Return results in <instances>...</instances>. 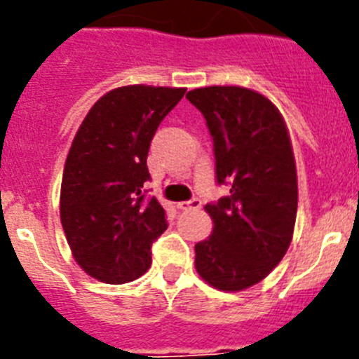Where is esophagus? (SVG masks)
<instances>
[{"instance_id":"obj_1","label":"esophagus","mask_w":359,"mask_h":359,"mask_svg":"<svg viewBox=\"0 0 359 359\" xmlns=\"http://www.w3.org/2000/svg\"><path fill=\"white\" fill-rule=\"evenodd\" d=\"M203 201L199 198H192L189 199V201H182L177 203V208H182V210H198V208H201Z\"/></svg>"}]
</instances>
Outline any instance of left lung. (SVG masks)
<instances>
[{
	"label": "left lung",
	"mask_w": 359,
	"mask_h": 359,
	"mask_svg": "<svg viewBox=\"0 0 359 359\" xmlns=\"http://www.w3.org/2000/svg\"><path fill=\"white\" fill-rule=\"evenodd\" d=\"M207 120L215 182L228 196L208 203V239L194 246L210 286L241 291L261 282L290 248L297 219V167L286 123L268 98L239 86L187 93Z\"/></svg>",
	"instance_id": "8db88e82"
}]
</instances>
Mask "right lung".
Listing matches in <instances>:
<instances>
[{"label":"right lung","mask_w":359,"mask_h":359,"mask_svg":"<svg viewBox=\"0 0 359 359\" xmlns=\"http://www.w3.org/2000/svg\"><path fill=\"white\" fill-rule=\"evenodd\" d=\"M187 90L126 86L104 95L86 115L68 152L61 223L75 261L106 284L142 277L152 243L169 223L147 196V154L161 120Z\"/></svg>","instance_id":"obj_1"}]
</instances>
